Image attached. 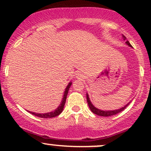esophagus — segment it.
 <instances>
[{
  "instance_id": "1",
  "label": "esophagus",
  "mask_w": 151,
  "mask_h": 151,
  "mask_svg": "<svg viewBox=\"0 0 151 151\" xmlns=\"http://www.w3.org/2000/svg\"><path fill=\"white\" fill-rule=\"evenodd\" d=\"M76 77L77 79H84V75H82V74L81 73H77L76 74Z\"/></svg>"
}]
</instances>
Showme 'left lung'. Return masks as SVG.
Masks as SVG:
<instances>
[{
	"instance_id": "left-lung-1",
	"label": "left lung",
	"mask_w": 151,
	"mask_h": 151,
	"mask_svg": "<svg viewBox=\"0 0 151 151\" xmlns=\"http://www.w3.org/2000/svg\"><path fill=\"white\" fill-rule=\"evenodd\" d=\"M122 37H123V40H126V37L124 35H122ZM126 44L128 46L132 47L131 45L130 44V42L128 40H126ZM86 100H87V103H88V105H89L90 110H91L93 114H95L96 115L101 116H105V117L111 116H114V115H116V114L120 113V112L122 111H124V109H125L126 107H127V106L129 105L131 101H130L129 103L127 104L124 106L121 107V108H120V109H115V110H108V111H106V110H101V109H97L96 107H95L93 105V104L91 103V100H90V98L89 96V94H88V93H86Z\"/></svg>"
}]
</instances>
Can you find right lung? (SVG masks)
I'll list each match as a JSON object with an SVG mask.
<instances>
[{"mask_svg": "<svg viewBox=\"0 0 151 151\" xmlns=\"http://www.w3.org/2000/svg\"><path fill=\"white\" fill-rule=\"evenodd\" d=\"M72 81H70L69 84H67V87L65 88V92H64V95L62 96V101L60 103V104L58 106V107L56 109H55L54 111H52L50 112H47V113H42V114H39V113H35V112L32 111H29V113L32 114V115L36 116L37 117H40V118H44V119H50V118H53L55 116H58L60 115V114L62 113V111L64 109V106H65V102H66V99H67V93H68L69 89H70V86H72Z\"/></svg>", "mask_w": 151, "mask_h": 151, "instance_id": "1", "label": "right lung"}]
</instances>
